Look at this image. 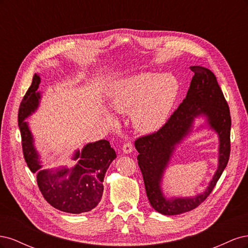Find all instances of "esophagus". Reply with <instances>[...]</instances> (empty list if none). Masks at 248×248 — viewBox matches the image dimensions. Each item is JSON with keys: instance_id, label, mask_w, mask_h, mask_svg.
Wrapping results in <instances>:
<instances>
[{"instance_id": "34e87169", "label": "esophagus", "mask_w": 248, "mask_h": 248, "mask_svg": "<svg viewBox=\"0 0 248 248\" xmlns=\"http://www.w3.org/2000/svg\"><path fill=\"white\" fill-rule=\"evenodd\" d=\"M122 150H123V152L126 153V154L131 153L133 151V145L131 144L130 141H127V142H125V144L123 145Z\"/></svg>"}]
</instances>
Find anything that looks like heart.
<instances>
[{
	"label": "heart",
	"mask_w": 248,
	"mask_h": 248,
	"mask_svg": "<svg viewBox=\"0 0 248 248\" xmlns=\"http://www.w3.org/2000/svg\"><path fill=\"white\" fill-rule=\"evenodd\" d=\"M179 94V82L170 73L141 72L119 81L112 89L111 104L130 114L136 128L152 132L167 122Z\"/></svg>",
	"instance_id": "b5f03b06"
}]
</instances>
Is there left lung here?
<instances>
[{
    "instance_id": "obj_1",
    "label": "left lung",
    "mask_w": 248,
    "mask_h": 248,
    "mask_svg": "<svg viewBox=\"0 0 248 248\" xmlns=\"http://www.w3.org/2000/svg\"><path fill=\"white\" fill-rule=\"evenodd\" d=\"M194 76L186 97L162 127L152 133L140 137L134 145L140 153L139 166L144 178L147 197L151 206L164 215L188 212L200 206L212 192L231 153V115L229 104L214 73L202 66H191ZM204 113L220 136L219 170L205 193L191 199L167 200L161 193L159 183L174 146L190 131L193 119Z\"/></svg>"
}]
</instances>
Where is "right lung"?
<instances>
[{"mask_svg": "<svg viewBox=\"0 0 248 248\" xmlns=\"http://www.w3.org/2000/svg\"><path fill=\"white\" fill-rule=\"evenodd\" d=\"M40 78L35 74L22 98L18 109V127L21 136V147L25 160L32 172H38L37 183L43 198L48 204L60 211L78 214L91 211L102 198L103 178L116 152L106 140L88 144L81 153L78 151L73 160L79 159L72 170H43L38 161V154L33 147V138L24 120L31 115L37 107L40 94Z\"/></svg>", "mask_w": 248, "mask_h": 248, "instance_id": "obj_1", "label": "right lung"}]
</instances>
